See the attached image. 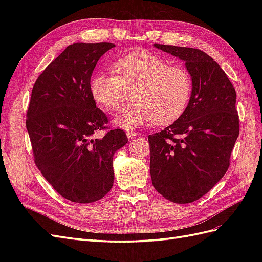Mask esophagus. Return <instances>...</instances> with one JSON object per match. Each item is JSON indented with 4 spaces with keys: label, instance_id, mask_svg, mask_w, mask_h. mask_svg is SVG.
I'll return each instance as SVG.
<instances>
[{
    "label": "esophagus",
    "instance_id": "1",
    "mask_svg": "<svg viewBox=\"0 0 262 262\" xmlns=\"http://www.w3.org/2000/svg\"><path fill=\"white\" fill-rule=\"evenodd\" d=\"M126 135H127L128 138H129V140H133V138H135V137L138 136L137 133L134 132V130H127L126 132Z\"/></svg>",
    "mask_w": 262,
    "mask_h": 262
}]
</instances>
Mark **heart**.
<instances>
[{"label":"heart","instance_id":"obj_1","mask_svg":"<svg viewBox=\"0 0 262 262\" xmlns=\"http://www.w3.org/2000/svg\"><path fill=\"white\" fill-rule=\"evenodd\" d=\"M114 73L98 72L90 80L94 101L109 111L119 107L126 89L133 88L130 103L115 115V124L124 129L148 124L168 125L185 113L192 92L188 71L147 51H134L113 64Z\"/></svg>","mask_w":262,"mask_h":262}]
</instances>
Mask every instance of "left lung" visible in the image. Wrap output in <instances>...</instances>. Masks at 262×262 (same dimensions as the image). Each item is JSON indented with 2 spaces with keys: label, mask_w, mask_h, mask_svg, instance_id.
<instances>
[{
  "label": "left lung",
  "mask_w": 262,
  "mask_h": 262,
  "mask_svg": "<svg viewBox=\"0 0 262 262\" xmlns=\"http://www.w3.org/2000/svg\"><path fill=\"white\" fill-rule=\"evenodd\" d=\"M153 46L185 62L192 92L185 113L148 136L152 183L172 203H192L207 193L230 166L240 132L235 89L221 66L203 51Z\"/></svg>",
  "instance_id": "left-lung-1"
}]
</instances>
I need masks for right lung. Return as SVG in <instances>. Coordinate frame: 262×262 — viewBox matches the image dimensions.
Instances as JSON below:
<instances>
[{
    "label": "right lung",
    "instance_id": "right-lung-1",
    "mask_svg": "<svg viewBox=\"0 0 262 262\" xmlns=\"http://www.w3.org/2000/svg\"><path fill=\"white\" fill-rule=\"evenodd\" d=\"M115 43L76 42L49 64L32 88L27 130L35 162L60 196L97 202L114 185V154L126 145L124 130L96 133L108 118L97 108L90 80L98 60Z\"/></svg>",
    "mask_w": 262,
    "mask_h": 262
}]
</instances>
